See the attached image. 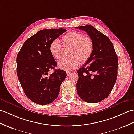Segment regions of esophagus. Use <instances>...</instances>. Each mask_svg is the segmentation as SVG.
<instances>
[{
	"mask_svg": "<svg viewBox=\"0 0 134 134\" xmlns=\"http://www.w3.org/2000/svg\"><path fill=\"white\" fill-rule=\"evenodd\" d=\"M66 73H67V76H69L70 75L71 73H71V72H69V71H67Z\"/></svg>",
	"mask_w": 134,
	"mask_h": 134,
	"instance_id": "esophagus-1",
	"label": "esophagus"
}]
</instances>
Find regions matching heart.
<instances>
[{
    "mask_svg": "<svg viewBox=\"0 0 134 134\" xmlns=\"http://www.w3.org/2000/svg\"><path fill=\"white\" fill-rule=\"evenodd\" d=\"M63 46L70 48L68 52L69 57L63 58L58 61L60 69L66 70H73L78 66L80 61L84 63L89 59L94 50L93 39L89 36L77 31H71L62 37ZM49 51L52 56L58 59L62 56L63 47L57 39L52 41L49 46Z\"/></svg>",
    "mask_w": 134,
    "mask_h": 134,
    "instance_id": "1",
    "label": "heart"
}]
</instances>
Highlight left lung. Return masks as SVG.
Instances as JSON below:
<instances>
[{"mask_svg":"<svg viewBox=\"0 0 134 134\" xmlns=\"http://www.w3.org/2000/svg\"><path fill=\"white\" fill-rule=\"evenodd\" d=\"M76 28L85 31L94 42L92 56L77 71V94L86 102L97 103L109 96L116 82L118 57L109 37L93 26Z\"/></svg>","mask_w":134,"mask_h":134,"instance_id":"obj_1","label":"left lung"}]
</instances>
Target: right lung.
<instances>
[{
    "instance_id": "right-lung-1",
    "label": "right lung",
    "mask_w": 134,
    "mask_h": 134,
    "mask_svg": "<svg viewBox=\"0 0 134 134\" xmlns=\"http://www.w3.org/2000/svg\"><path fill=\"white\" fill-rule=\"evenodd\" d=\"M66 31L64 28L39 31L24 42L18 53V79L26 96L38 105H47L56 99L66 77V73L60 69L48 76V71L57 66L49 46Z\"/></svg>"
}]
</instances>
